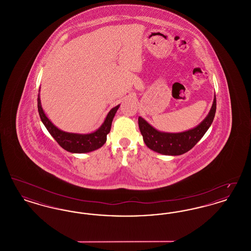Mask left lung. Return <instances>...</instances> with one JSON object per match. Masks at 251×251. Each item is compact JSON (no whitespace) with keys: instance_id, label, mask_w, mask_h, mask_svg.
Masks as SVG:
<instances>
[{"instance_id":"8db88e82","label":"left lung","mask_w":251,"mask_h":251,"mask_svg":"<svg viewBox=\"0 0 251 251\" xmlns=\"http://www.w3.org/2000/svg\"><path fill=\"white\" fill-rule=\"evenodd\" d=\"M215 111L216 98L215 96L210 113L205 120L196 128L179 133L157 131L141 117L138 118V125L141 134L143 135L144 142L148 148L165 155H180L190 151L202 138L205 132L213 123Z\"/></svg>"}]
</instances>
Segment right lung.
I'll return each instance as SVG.
<instances>
[{
    "instance_id": "right-lung-1",
    "label": "right lung",
    "mask_w": 251,
    "mask_h": 251,
    "mask_svg": "<svg viewBox=\"0 0 251 251\" xmlns=\"http://www.w3.org/2000/svg\"><path fill=\"white\" fill-rule=\"evenodd\" d=\"M120 105L113 108L108 113L103 124L100 127V129H98L94 132L88 134L72 133L61 131L50 122V120L46 117L42 110L39 94L37 96V109L41 121L47 128L49 132L51 134V136L55 139V141L59 144L64 150L72 153H85L102 147L103 144L106 142V136L111 130L112 121Z\"/></svg>"
}]
</instances>
